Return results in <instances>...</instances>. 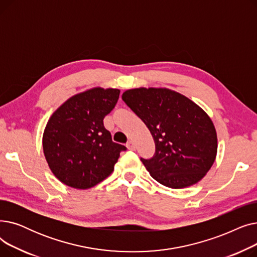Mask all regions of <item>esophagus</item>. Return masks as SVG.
Instances as JSON below:
<instances>
[{
    "label": "esophagus",
    "mask_w": 257,
    "mask_h": 257,
    "mask_svg": "<svg viewBox=\"0 0 257 257\" xmlns=\"http://www.w3.org/2000/svg\"><path fill=\"white\" fill-rule=\"evenodd\" d=\"M126 147L128 148L129 150H136V145H134V143H133L132 141L128 142V143H127V145H126Z\"/></svg>",
    "instance_id": "34e87169"
}]
</instances>
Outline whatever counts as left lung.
<instances>
[{
  "mask_svg": "<svg viewBox=\"0 0 257 257\" xmlns=\"http://www.w3.org/2000/svg\"><path fill=\"white\" fill-rule=\"evenodd\" d=\"M121 99L152 134L155 154L141 160L156 181L183 188L205 176L217 156L218 138L200 106L169 88L128 89Z\"/></svg>",
  "mask_w": 257,
  "mask_h": 257,
  "instance_id": "8db88e82",
  "label": "left lung"
}]
</instances>
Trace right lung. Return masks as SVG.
<instances>
[{"instance_id":"add662e5","label":"right lung","mask_w":257,"mask_h":257,"mask_svg":"<svg viewBox=\"0 0 257 257\" xmlns=\"http://www.w3.org/2000/svg\"><path fill=\"white\" fill-rule=\"evenodd\" d=\"M118 96L119 89L94 87L66 100L49 118L43 136L44 154L63 184L86 190L113 172L126 147L112 142L103 119Z\"/></svg>"}]
</instances>
